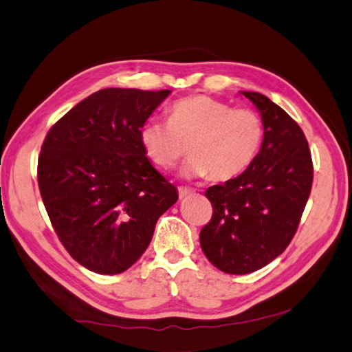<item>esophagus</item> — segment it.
Returning a JSON list of instances; mask_svg holds the SVG:
<instances>
[{
	"label": "esophagus",
	"mask_w": 352,
	"mask_h": 352,
	"mask_svg": "<svg viewBox=\"0 0 352 352\" xmlns=\"http://www.w3.org/2000/svg\"><path fill=\"white\" fill-rule=\"evenodd\" d=\"M192 194H194V190L189 189V188H183V186L178 188V195H180V198H186V197H189Z\"/></svg>",
	"instance_id": "obj_1"
}]
</instances>
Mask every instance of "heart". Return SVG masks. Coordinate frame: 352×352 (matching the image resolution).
I'll return each mask as SVG.
<instances>
[{
  "mask_svg": "<svg viewBox=\"0 0 352 352\" xmlns=\"http://www.w3.org/2000/svg\"><path fill=\"white\" fill-rule=\"evenodd\" d=\"M144 154L160 169H172L188 146L183 168L189 178L229 182L249 169L263 146L264 123L250 108H233L209 96H189L172 103L169 120L148 119L139 131Z\"/></svg>",
  "mask_w": 352,
  "mask_h": 352,
  "instance_id": "b5f03b06",
  "label": "heart"
}]
</instances>
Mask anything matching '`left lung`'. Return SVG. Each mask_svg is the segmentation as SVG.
I'll return each instance as SVG.
<instances>
[{"instance_id": "left-lung-1", "label": "left lung", "mask_w": 352, "mask_h": 352, "mask_svg": "<svg viewBox=\"0 0 352 352\" xmlns=\"http://www.w3.org/2000/svg\"><path fill=\"white\" fill-rule=\"evenodd\" d=\"M241 93L263 117V146L244 174L206 190L213 213L199 232L206 258L230 274L256 272L287 249L313 184L304 131L267 96Z\"/></svg>"}]
</instances>
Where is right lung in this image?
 <instances>
[{
    "label": "right lung",
    "mask_w": 352,
    "mask_h": 352,
    "mask_svg": "<svg viewBox=\"0 0 352 352\" xmlns=\"http://www.w3.org/2000/svg\"><path fill=\"white\" fill-rule=\"evenodd\" d=\"M170 89L105 88L54 123L38 158V184L62 245L88 270L117 274L135 264L157 219L177 203L140 144L143 122Z\"/></svg>",
    "instance_id": "1"
}]
</instances>
